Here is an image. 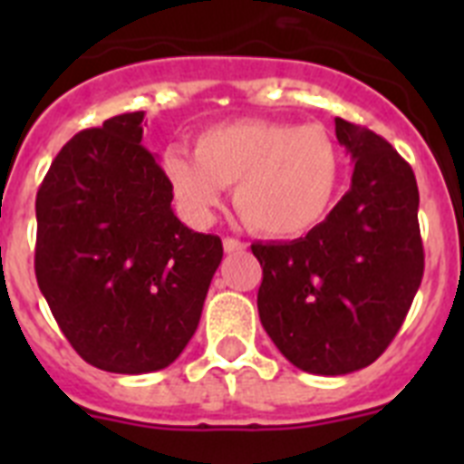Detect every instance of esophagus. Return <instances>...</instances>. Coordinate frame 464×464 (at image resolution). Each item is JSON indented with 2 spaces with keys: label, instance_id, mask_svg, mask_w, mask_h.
Listing matches in <instances>:
<instances>
[{
  "label": "esophagus",
  "instance_id": "1",
  "mask_svg": "<svg viewBox=\"0 0 464 464\" xmlns=\"http://www.w3.org/2000/svg\"><path fill=\"white\" fill-rule=\"evenodd\" d=\"M223 248H225V253H241L246 248V244L244 241L227 237V239H223Z\"/></svg>",
  "mask_w": 464,
  "mask_h": 464
}]
</instances>
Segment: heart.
Returning <instances> with one entry per match:
<instances>
[{
  "label": "heart",
  "mask_w": 464,
  "mask_h": 464,
  "mask_svg": "<svg viewBox=\"0 0 464 464\" xmlns=\"http://www.w3.org/2000/svg\"><path fill=\"white\" fill-rule=\"evenodd\" d=\"M162 171L192 223H208L223 204V188L235 186L232 202L253 232L290 239L314 229L332 208L342 153L323 127L253 118L204 130L195 158L165 150Z\"/></svg>",
  "instance_id": "b5f03b06"
}]
</instances>
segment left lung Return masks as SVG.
Here are the masks:
<instances>
[{"label":"left lung","mask_w":464,"mask_h":464,"mask_svg":"<svg viewBox=\"0 0 464 464\" xmlns=\"http://www.w3.org/2000/svg\"><path fill=\"white\" fill-rule=\"evenodd\" d=\"M334 132L355 165L346 195L306 237L251 246L262 327L283 358L318 376L383 353L425 267L411 167L367 127L334 118Z\"/></svg>","instance_id":"obj_1"}]
</instances>
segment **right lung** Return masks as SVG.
<instances>
[{"mask_svg":"<svg viewBox=\"0 0 464 464\" xmlns=\"http://www.w3.org/2000/svg\"><path fill=\"white\" fill-rule=\"evenodd\" d=\"M143 111L69 139L36 192L34 269L57 325L97 370L149 374L183 353L223 260L176 218L141 146Z\"/></svg>","mask_w":464,"mask_h":464,"instance_id":"obj_1","label":"right lung"}]
</instances>
